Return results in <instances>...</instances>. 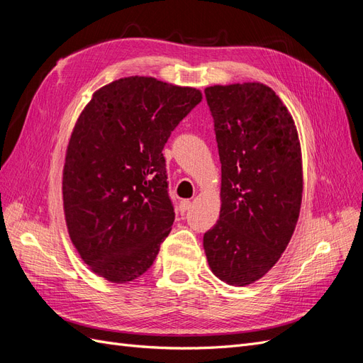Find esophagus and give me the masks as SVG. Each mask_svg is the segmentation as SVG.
<instances>
[{"mask_svg":"<svg viewBox=\"0 0 363 363\" xmlns=\"http://www.w3.org/2000/svg\"><path fill=\"white\" fill-rule=\"evenodd\" d=\"M191 207H192V203H191L189 200H183V201L180 203V211H182V213H186V212H188Z\"/></svg>","mask_w":363,"mask_h":363,"instance_id":"34e87169","label":"esophagus"}]
</instances>
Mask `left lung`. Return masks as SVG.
Here are the masks:
<instances>
[{
    "instance_id": "left-lung-1",
    "label": "left lung",
    "mask_w": 363,
    "mask_h": 363,
    "mask_svg": "<svg viewBox=\"0 0 363 363\" xmlns=\"http://www.w3.org/2000/svg\"><path fill=\"white\" fill-rule=\"evenodd\" d=\"M221 160V211L203 247L215 276L248 286L276 265L298 221L301 145L288 107L259 82L204 89Z\"/></svg>"
}]
</instances>
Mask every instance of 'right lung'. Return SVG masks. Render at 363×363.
Segmentation results:
<instances>
[{"label": "right lung", "mask_w": 363, "mask_h": 363, "mask_svg": "<svg viewBox=\"0 0 363 363\" xmlns=\"http://www.w3.org/2000/svg\"><path fill=\"white\" fill-rule=\"evenodd\" d=\"M201 91L131 75L95 91L72 128L62 177L71 242L112 283L142 276L171 232L162 150Z\"/></svg>", "instance_id": "right-lung-1"}]
</instances>
